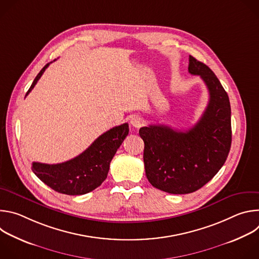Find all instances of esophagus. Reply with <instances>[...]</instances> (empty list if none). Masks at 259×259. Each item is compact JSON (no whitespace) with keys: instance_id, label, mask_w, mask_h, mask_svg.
<instances>
[{"instance_id":"34e87169","label":"esophagus","mask_w":259,"mask_h":259,"mask_svg":"<svg viewBox=\"0 0 259 259\" xmlns=\"http://www.w3.org/2000/svg\"><path fill=\"white\" fill-rule=\"evenodd\" d=\"M130 124L134 127V128H140L143 125V120L142 118L138 117V116H134L131 118L130 120Z\"/></svg>"}]
</instances>
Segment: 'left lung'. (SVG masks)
Instances as JSON below:
<instances>
[{
	"instance_id": "obj_1",
	"label": "left lung",
	"mask_w": 259,
	"mask_h": 259,
	"mask_svg": "<svg viewBox=\"0 0 259 259\" xmlns=\"http://www.w3.org/2000/svg\"><path fill=\"white\" fill-rule=\"evenodd\" d=\"M189 61V72L200 76L209 91L199 122L188 131L165 125L139 129L147 179L156 189L174 195L194 193L205 186L224 166L232 143L228 93L205 63L191 55Z\"/></svg>"
}]
</instances>
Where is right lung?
<instances>
[{"instance_id": "right-lung-1", "label": "right lung", "mask_w": 259, "mask_h": 259, "mask_svg": "<svg viewBox=\"0 0 259 259\" xmlns=\"http://www.w3.org/2000/svg\"><path fill=\"white\" fill-rule=\"evenodd\" d=\"M50 63H47L38 73L26 95L40 80ZM128 133L127 123L114 127L100 135L78 157L52 165L33 162L31 170L55 192L69 196L85 195L98 188L105 180L110 161Z\"/></svg>"}]
</instances>
